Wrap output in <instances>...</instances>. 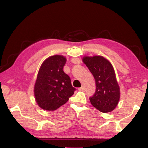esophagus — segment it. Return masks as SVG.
<instances>
[{
    "label": "esophagus",
    "instance_id": "esophagus-1",
    "mask_svg": "<svg viewBox=\"0 0 148 148\" xmlns=\"http://www.w3.org/2000/svg\"><path fill=\"white\" fill-rule=\"evenodd\" d=\"M84 89V88L83 86H82L81 88H79V91H83Z\"/></svg>",
    "mask_w": 148,
    "mask_h": 148
}]
</instances>
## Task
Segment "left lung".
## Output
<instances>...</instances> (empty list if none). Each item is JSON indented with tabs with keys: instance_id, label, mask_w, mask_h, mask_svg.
I'll return each mask as SVG.
<instances>
[{
	"instance_id": "1",
	"label": "left lung",
	"mask_w": 148,
	"mask_h": 148,
	"mask_svg": "<svg viewBox=\"0 0 148 148\" xmlns=\"http://www.w3.org/2000/svg\"><path fill=\"white\" fill-rule=\"evenodd\" d=\"M83 62L95 80L96 90L90 97L91 103L102 112L112 111L119 102L120 91L111 62L102 56H84Z\"/></svg>"
}]
</instances>
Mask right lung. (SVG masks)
I'll return each instance as SVG.
<instances>
[{
  "label": "right lung",
  "mask_w": 148,
  "mask_h": 148,
  "mask_svg": "<svg viewBox=\"0 0 148 148\" xmlns=\"http://www.w3.org/2000/svg\"><path fill=\"white\" fill-rule=\"evenodd\" d=\"M67 61L62 55L46 58L39 69L34 85V96L40 108L55 111L67 102L73 95L75 88L63 70Z\"/></svg>",
  "instance_id": "1"
}]
</instances>
